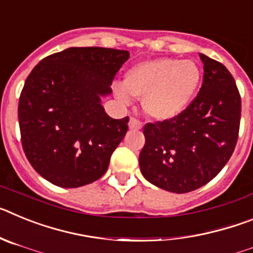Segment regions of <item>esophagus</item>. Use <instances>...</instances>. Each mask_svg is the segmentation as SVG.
<instances>
[{"label":"esophagus","instance_id":"34e87169","mask_svg":"<svg viewBox=\"0 0 253 253\" xmlns=\"http://www.w3.org/2000/svg\"><path fill=\"white\" fill-rule=\"evenodd\" d=\"M129 128L131 130H139L142 128V123L138 119H135V118H130V120H129Z\"/></svg>","mask_w":253,"mask_h":253}]
</instances>
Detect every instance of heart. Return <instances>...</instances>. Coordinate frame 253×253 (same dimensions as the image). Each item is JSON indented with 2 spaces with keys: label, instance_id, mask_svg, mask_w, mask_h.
I'll return each instance as SVG.
<instances>
[{
  "label": "heart",
  "instance_id": "obj_1",
  "mask_svg": "<svg viewBox=\"0 0 253 253\" xmlns=\"http://www.w3.org/2000/svg\"><path fill=\"white\" fill-rule=\"evenodd\" d=\"M200 78L202 72L194 60L160 58L129 69L124 86H115L114 92L125 104L130 101L129 95L140 99L147 115L156 120H169L191 102Z\"/></svg>",
  "mask_w": 253,
  "mask_h": 253
}]
</instances>
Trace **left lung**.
I'll list each match as a JSON object with an SVG mask.
<instances>
[{
  "label": "left lung",
  "instance_id": "left-lung-1",
  "mask_svg": "<svg viewBox=\"0 0 253 253\" xmlns=\"http://www.w3.org/2000/svg\"><path fill=\"white\" fill-rule=\"evenodd\" d=\"M203 86L191 104L169 120L147 123L139 154L142 175L156 186L190 193L213 180L236 148L241 95L231 72L200 54Z\"/></svg>",
  "mask_w": 253,
  "mask_h": 253
}]
</instances>
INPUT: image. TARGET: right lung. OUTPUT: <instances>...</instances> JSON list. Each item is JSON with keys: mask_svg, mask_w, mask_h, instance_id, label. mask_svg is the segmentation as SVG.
<instances>
[{"mask_svg": "<svg viewBox=\"0 0 253 253\" xmlns=\"http://www.w3.org/2000/svg\"><path fill=\"white\" fill-rule=\"evenodd\" d=\"M129 51L84 46L42 59L26 78L19 100L22 148L42 177L60 187L99 180L128 130L129 116L113 119L102 96Z\"/></svg>", "mask_w": 253, "mask_h": 253, "instance_id": "obj_1", "label": "right lung"}]
</instances>
